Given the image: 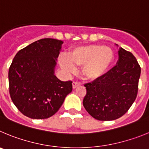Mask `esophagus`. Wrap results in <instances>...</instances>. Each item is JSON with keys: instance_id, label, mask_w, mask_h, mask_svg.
<instances>
[{"instance_id": "obj_1", "label": "esophagus", "mask_w": 149, "mask_h": 149, "mask_svg": "<svg viewBox=\"0 0 149 149\" xmlns=\"http://www.w3.org/2000/svg\"><path fill=\"white\" fill-rule=\"evenodd\" d=\"M80 84H81V83H80V82H78V81H73V89H75V88H77L78 86H79Z\"/></svg>"}]
</instances>
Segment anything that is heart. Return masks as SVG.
<instances>
[{
  "instance_id": "b5f03b06",
  "label": "heart",
  "mask_w": 149,
  "mask_h": 149,
  "mask_svg": "<svg viewBox=\"0 0 149 149\" xmlns=\"http://www.w3.org/2000/svg\"><path fill=\"white\" fill-rule=\"evenodd\" d=\"M113 60V53L109 47L87 45L71 49L68 55V60H61L60 65L68 73H73L76 70L75 66H83L82 76L86 79L96 80L107 73Z\"/></svg>"
}]
</instances>
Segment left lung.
<instances>
[{"mask_svg":"<svg viewBox=\"0 0 149 149\" xmlns=\"http://www.w3.org/2000/svg\"><path fill=\"white\" fill-rule=\"evenodd\" d=\"M119 59L100 79L84 84L87 93L83 105L91 116L100 121L121 117L136 98L141 68L134 55L120 47Z\"/></svg>","mask_w":149,"mask_h":149,"instance_id":"8db88e82","label":"left lung"}]
</instances>
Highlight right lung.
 I'll return each instance as SVG.
<instances>
[{
    "mask_svg": "<svg viewBox=\"0 0 149 149\" xmlns=\"http://www.w3.org/2000/svg\"><path fill=\"white\" fill-rule=\"evenodd\" d=\"M63 41L43 38L19 50L9 69V94L21 113L36 120L58 111L73 90L72 81L55 76L56 59Z\"/></svg>",
    "mask_w": 149,
    "mask_h": 149,
    "instance_id": "1",
    "label": "right lung"
}]
</instances>
